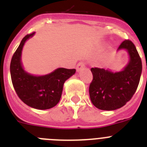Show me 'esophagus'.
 <instances>
[{
    "label": "esophagus",
    "mask_w": 147,
    "mask_h": 147,
    "mask_svg": "<svg viewBox=\"0 0 147 147\" xmlns=\"http://www.w3.org/2000/svg\"><path fill=\"white\" fill-rule=\"evenodd\" d=\"M85 67V62L82 61V62H79V63L77 64V65H76V70H77V71H80Z\"/></svg>",
    "instance_id": "1"
}]
</instances>
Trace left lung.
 I'll use <instances>...</instances> for the list:
<instances>
[{"label": "left lung", "instance_id": "8db88e82", "mask_svg": "<svg viewBox=\"0 0 147 147\" xmlns=\"http://www.w3.org/2000/svg\"><path fill=\"white\" fill-rule=\"evenodd\" d=\"M126 49L129 54V64L121 72L92 67L93 80L90 84L89 94L95 107L102 110L121 108L136 93L142 71V62L133 42L125 40L118 50Z\"/></svg>", "mask_w": 147, "mask_h": 147}]
</instances>
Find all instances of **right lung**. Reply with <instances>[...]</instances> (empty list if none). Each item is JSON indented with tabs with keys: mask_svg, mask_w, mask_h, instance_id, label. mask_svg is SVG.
Here are the masks:
<instances>
[{
	"mask_svg": "<svg viewBox=\"0 0 147 147\" xmlns=\"http://www.w3.org/2000/svg\"><path fill=\"white\" fill-rule=\"evenodd\" d=\"M34 32L26 35L14 53L10 63L11 82L18 97L26 105L38 110H46L58 104L65 82L74 74L75 69L60 67L49 74L35 76L23 69L21 51L25 42Z\"/></svg>",
	"mask_w": 147,
	"mask_h": 147,
	"instance_id": "1",
	"label": "right lung"
}]
</instances>
